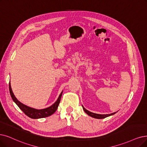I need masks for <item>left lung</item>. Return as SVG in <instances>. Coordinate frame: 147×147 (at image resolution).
Listing matches in <instances>:
<instances>
[{
	"label": "left lung",
	"mask_w": 147,
	"mask_h": 147,
	"mask_svg": "<svg viewBox=\"0 0 147 147\" xmlns=\"http://www.w3.org/2000/svg\"><path fill=\"white\" fill-rule=\"evenodd\" d=\"M83 106V105H82ZM83 110H84L85 112L88 115H89L90 116H92L93 117V118H96V119H104L105 118H107V117L108 116H110L111 115H115L116 112H115V113H110V114H106V115H100V114H96V113H92L91 112V111H88L87 110H86L83 106Z\"/></svg>",
	"instance_id": "1"
}]
</instances>
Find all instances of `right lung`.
Listing matches in <instances>:
<instances>
[{"mask_svg": "<svg viewBox=\"0 0 147 147\" xmlns=\"http://www.w3.org/2000/svg\"><path fill=\"white\" fill-rule=\"evenodd\" d=\"M9 92H10V95L11 98H12L13 100L15 102V103L18 105V107L23 111L26 115H27L28 117L32 119H38V118H46V117L52 115L53 113L55 112V111L57 110L58 105L60 104V100H61V98L62 96V93L63 92L61 93L59 97L57 99V101L53 104L51 106L49 107H48L46 109H41V110H37V109H34L33 108L29 107L26 105L23 104L20 102H19L18 100H17V98L15 97L14 93L12 91V89H11V84L10 83L9 84Z\"/></svg>", "mask_w": 147, "mask_h": 147, "instance_id": "obj_1", "label": "right lung"}]
</instances>
